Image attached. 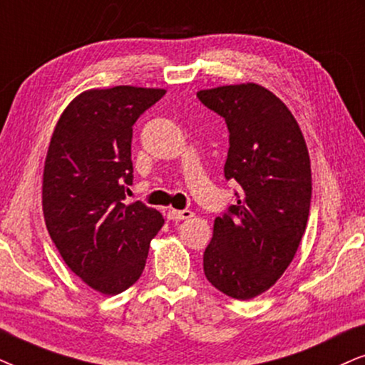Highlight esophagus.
Returning <instances> with one entry per match:
<instances>
[{"label":"esophagus","instance_id":"obj_1","mask_svg":"<svg viewBox=\"0 0 365 365\" xmlns=\"http://www.w3.org/2000/svg\"><path fill=\"white\" fill-rule=\"evenodd\" d=\"M168 220H173V222H180V220H188V218L193 217V212L192 210H168L167 213Z\"/></svg>","mask_w":365,"mask_h":365}]
</instances>
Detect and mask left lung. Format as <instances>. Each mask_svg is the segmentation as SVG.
I'll return each instance as SVG.
<instances>
[{"mask_svg": "<svg viewBox=\"0 0 365 365\" xmlns=\"http://www.w3.org/2000/svg\"><path fill=\"white\" fill-rule=\"evenodd\" d=\"M197 96L227 121L223 173L240 185L237 205L213 222L203 272L228 297L249 300L280 279L302 242L312 197L309 150L292 111L264 86L223 85Z\"/></svg>", "mask_w": 365, "mask_h": 365, "instance_id": "obj_1", "label": "left lung"}]
</instances>
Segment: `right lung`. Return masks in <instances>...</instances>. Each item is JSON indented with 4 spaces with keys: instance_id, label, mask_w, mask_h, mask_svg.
<instances>
[{
    "instance_id": "obj_1",
    "label": "right lung",
    "mask_w": 365,
    "mask_h": 365,
    "mask_svg": "<svg viewBox=\"0 0 365 365\" xmlns=\"http://www.w3.org/2000/svg\"><path fill=\"white\" fill-rule=\"evenodd\" d=\"M165 91L85 90L53 130L41 187L48 233L73 274L103 295L140 279L150 242L165 223L155 208L123 202L133 180L132 126Z\"/></svg>"
}]
</instances>
